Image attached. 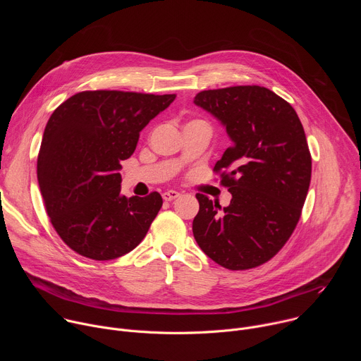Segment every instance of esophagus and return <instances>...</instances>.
<instances>
[{
	"label": "esophagus",
	"mask_w": 361,
	"mask_h": 361,
	"mask_svg": "<svg viewBox=\"0 0 361 361\" xmlns=\"http://www.w3.org/2000/svg\"><path fill=\"white\" fill-rule=\"evenodd\" d=\"M177 197H180V192H177V191H174V190H170V191L163 192L164 201H173V200H176Z\"/></svg>",
	"instance_id": "esophagus-1"
}]
</instances>
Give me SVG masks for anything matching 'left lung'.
Returning a JSON list of instances; mask_svg holds the SVG:
<instances>
[{"label":"left lung","instance_id":"obj_1","mask_svg":"<svg viewBox=\"0 0 361 361\" xmlns=\"http://www.w3.org/2000/svg\"><path fill=\"white\" fill-rule=\"evenodd\" d=\"M194 102L217 117L233 140L214 166L233 198L220 204L195 194L192 234L228 270L259 267L291 237L312 180V154L295 110L260 85L200 91Z\"/></svg>","mask_w":361,"mask_h":361}]
</instances>
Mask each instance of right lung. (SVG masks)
Segmentation results:
<instances>
[{"instance_id": "right-lung-1", "label": "right lung", "mask_w": 361, "mask_h": 361, "mask_svg": "<svg viewBox=\"0 0 361 361\" xmlns=\"http://www.w3.org/2000/svg\"><path fill=\"white\" fill-rule=\"evenodd\" d=\"M176 94L81 91L51 114L41 141L37 177L57 234L87 259L114 260L134 250L159 214L163 198L121 194V161L140 131Z\"/></svg>"}]
</instances>
